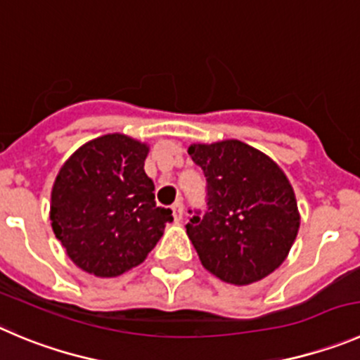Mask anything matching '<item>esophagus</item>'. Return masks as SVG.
<instances>
[{"label":"esophagus","instance_id":"esophagus-1","mask_svg":"<svg viewBox=\"0 0 360 360\" xmlns=\"http://www.w3.org/2000/svg\"><path fill=\"white\" fill-rule=\"evenodd\" d=\"M170 210H172L174 220L179 221L181 218H183V202H181V200H177V202H174L172 206H170Z\"/></svg>","mask_w":360,"mask_h":360}]
</instances>
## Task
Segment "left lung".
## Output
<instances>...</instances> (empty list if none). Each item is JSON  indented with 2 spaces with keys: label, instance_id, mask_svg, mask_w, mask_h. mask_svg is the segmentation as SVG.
I'll use <instances>...</instances> for the list:
<instances>
[{
  "label": "left lung",
  "instance_id": "obj_1",
  "mask_svg": "<svg viewBox=\"0 0 360 360\" xmlns=\"http://www.w3.org/2000/svg\"><path fill=\"white\" fill-rule=\"evenodd\" d=\"M206 177V211L188 210L186 233L206 270L245 286L286 259L300 227L293 188L277 165L240 140L191 146Z\"/></svg>",
  "mask_w": 360,
  "mask_h": 360
}]
</instances>
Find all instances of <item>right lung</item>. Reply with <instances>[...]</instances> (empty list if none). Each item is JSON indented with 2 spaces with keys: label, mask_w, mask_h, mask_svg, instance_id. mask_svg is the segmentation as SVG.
Listing matches in <instances>:
<instances>
[{
  "label": "right lung",
  "mask_w": 360,
  "mask_h": 360,
  "mask_svg": "<svg viewBox=\"0 0 360 360\" xmlns=\"http://www.w3.org/2000/svg\"><path fill=\"white\" fill-rule=\"evenodd\" d=\"M147 150L129 136L104 134L79 147L56 176L51 226L82 270L115 277L139 266L174 220L156 206L143 170Z\"/></svg>",
  "instance_id": "1"
}]
</instances>
